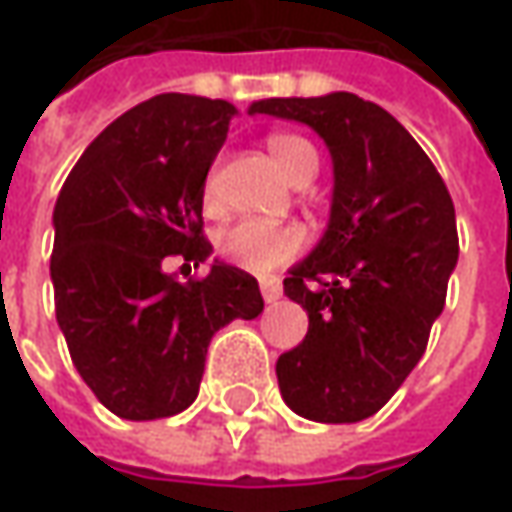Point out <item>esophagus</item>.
Instances as JSON below:
<instances>
[{
	"label": "esophagus",
	"mask_w": 512,
	"mask_h": 512,
	"mask_svg": "<svg viewBox=\"0 0 512 512\" xmlns=\"http://www.w3.org/2000/svg\"><path fill=\"white\" fill-rule=\"evenodd\" d=\"M262 296H265V302H276L282 296V285L276 279H265L262 282Z\"/></svg>",
	"instance_id": "esophagus-1"
}]
</instances>
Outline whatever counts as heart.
Wrapping results in <instances>:
<instances>
[{
  "instance_id": "b5f03b06",
  "label": "heart",
  "mask_w": 512,
  "mask_h": 512,
  "mask_svg": "<svg viewBox=\"0 0 512 512\" xmlns=\"http://www.w3.org/2000/svg\"><path fill=\"white\" fill-rule=\"evenodd\" d=\"M268 155L273 167L279 169L291 184L302 181L305 175H317V152L305 138L296 135H270ZM204 207L207 213L218 210V172L210 169L204 181ZM308 242L302 224H270L256 218H242L221 227L216 236V250L221 259L233 262L236 268L250 273H270L282 268L285 262L296 259Z\"/></svg>"
}]
</instances>
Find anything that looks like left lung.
I'll use <instances>...</instances> for the list:
<instances>
[{"instance_id":"obj_1","label":"left lung","mask_w":512,"mask_h":512,"mask_svg":"<svg viewBox=\"0 0 512 512\" xmlns=\"http://www.w3.org/2000/svg\"><path fill=\"white\" fill-rule=\"evenodd\" d=\"M250 115L311 126L334 164L320 244L288 270L305 340L276 360L282 400L317 423L371 418L426 351L458 262L455 207L418 141L348 91L256 100Z\"/></svg>"}]
</instances>
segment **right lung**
<instances>
[{"instance_id":"obj_1","label":"right lung","mask_w":512,"mask_h":512,"mask_svg":"<svg viewBox=\"0 0 512 512\" xmlns=\"http://www.w3.org/2000/svg\"><path fill=\"white\" fill-rule=\"evenodd\" d=\"M233 103L158 94L109 123L54 207L51 282L74 369L126 421L178 415L198 397L207 345L233 320L265 308L259 282L213 259L204 279L181 282L169 256L204 262V181Z\"/></svg>"}]
</instances>
